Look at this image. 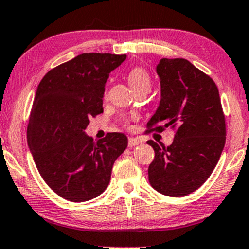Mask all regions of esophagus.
Returning <instances> with one entry per match:
<instances>
[{
	"label": "esophagus",
	"instance_id": "obj_1",
	"mask_svg": "<svg viewBox=\"0 0 249 249\" xmlns=\"http://www.w3.org/2000/svg\"><path fill=\"white\" fill-rule=\"evenodd\" d=\"M141 143H142L141 140L136 139V137H129V139H128V145H129L130 148L135 147V145L141 144Z\"/></svg>",
	"mask_w": 249,
	"mask_h": 249
}]
</instances>
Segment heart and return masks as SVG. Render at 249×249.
I'll list each match as a JSON object with an SVG mask.
<instances>
[{"label": "heart", "mask_w": 249, "mask_h": 249, "mask_svg": "<svg viewBox=\"0 0 249 249\" xmlns=\"http://www.w3.org/2000/svg\"><path fill=\"white\" fill-rule=\"evenodd\" d=\"M128 81H129L130 86L133 87L134 90L142 89V87H148V89H150V75H149L147 70L143 69L141 66H135L129 70V72H128ZM122 124L127 125L128 120L124 119L122 120Z\"/></svg>", "instance_id": "obj_1"}]
</instances>
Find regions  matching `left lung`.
I'll return each mask as SVG.
<instances>
[{"label":"left lung","instance_id":"left-lung-1","mask_svg":"<svg viewBox=\"0 0 249 249\" xmlns=\"http://www.w3.org/2000/svg\"><path fill=\"white\" fill-rule=\"evenodd\" d=\"M160 102L147 131H175L172 144L154 148L149 182L160 194L184 197L199 189L217 165L226 142V124L217 85L183 58H163L157 65Z\"/></svg>","mask_w":249,"mask_h":249}]
</instances>
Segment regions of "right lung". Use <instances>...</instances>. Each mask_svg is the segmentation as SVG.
<instances>
[{"label":"right lung","instance_id":"right-lung-1","mask_svg":"<svg viewBox=\"0 0 249 249\" xmlns=\"http://www.w3.org/2000/svg\"><path fill=\"white\" fill-rule=\"evenodd\" d=\"M125 57L79 54L50 70L38 85L26 131L29 149L44 182L64 199L81 203L101 195L127 148L124 134L108 133L94 142L84 133L104 112L105 84Z\"/></svg>","mask_w":249,"mask_h":249}]
</instances>
